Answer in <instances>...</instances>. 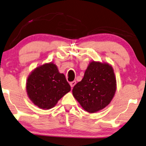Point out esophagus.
Instances as JSON below:
<instances>
[{"mask_svg":"<svg viewBox=\"0 0 146 146\" xmlns=\"http://www.w3.org/2000/svg\"><path fill=\"white\" fill-rule=\"evenodd\" d=\"M76 84V81H73V82H72L70 83V85L71 87H73Z\"/></svg>","mask_w":146,"mask_h":146,"instance_id":"34e87169","label":"esophagus"}]
</instances>
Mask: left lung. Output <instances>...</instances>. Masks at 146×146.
I'll list each match as a JSON object with an SVG mask.
<instances>
[{"mask_svg": "<svg viewBox=\"0 0 146 146\" xmlns=\"http://www.w3.org/2000/svg\"><path fill=\"white\" fill-rule=\"evenodd\" d=\"M116 83L111 66L92 61L82 80L74 87L72 94L85 111L93 113L110 104L116 92Z\"/></svg>", "mask_w": 146, "mask_h": 146, "instance_id": "8db88e82", "label": "left lung"}]
</instances>
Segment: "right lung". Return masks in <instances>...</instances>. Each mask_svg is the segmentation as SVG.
<instances>
[{
    "label": "right lung",
    "mask_w": 146,
    "mask_h": 146,
    "mask_svg": "<svg viewBox=\"0 0 146 146\" xmlns=\"http://www.w3.org/2000/svg\"><path fill=\"white\" fill-rule=\"evenodd\" d=\"M26 90L30 99L42 109H50L70 90V86L63 74L59 72L56 64H44L29 76Z\"/></svg>",
    "instance_id": "obj_1"
}]
</instances>
